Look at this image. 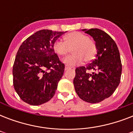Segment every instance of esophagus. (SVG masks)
<instances>
[{
	"label": "esophagus",
	"mask_w": 133,
	"mask_h": 133,
	"mask_svg": "<svg viewBox=\"0 0 133 133\" xmlns=\"http://www.w3.org/2000/svg\"><path fill=\"white\" fill-rule=\"evenodd\" d=\"M70 68H70V67L68 66V65H65V70H68V69H70ZM75 69V68H73Z\"/></svg>",
	"instance_id": "1"
}]
</instances>
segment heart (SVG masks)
Instances as JSON below:
<instances>
[{
    "mask_svg": "<svg viewBox=\"0 0 133 133\" xmlns=\"http://www.w3.org/2000/svg\"><path fill=\"white\" fill-rule=\"evenodd\" d=\"M53 50L58 56L65 57L72 51V55L64 60V63L68 65L80 64L85 61L90 62L95 58L97 53L95 43L85 34L75 32L64 36V42L58 40L53 45Z\"/></svg>",
    "mask_w": 133,
    "mask_h": 133,
    "instance_id": "b5f03b06",
    "label": "heart"
}]
</instances>
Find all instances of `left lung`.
Returning a JSON list of instances; mask_svg holds the SVG:
<instances>
[{
	"mask_svg": "<svg viewBox=\"0 0 133 133\" xmlns=\"http://www.w3.org/2000/svg\"><path fill=\"white\" fill-rule=\"evenodd\" d=\"M82 31L93 38L97 54L87 66L76 68L73 83L82 100L99 103L110 97L119 84L122 70L119 52L113 39L103 30L92 28Z\"/></svg>",
	"mask_w": 133,
	"mask_h": 133,
	"instance_id": "obj_1",
	"label": "left lung"
}]
</instances>
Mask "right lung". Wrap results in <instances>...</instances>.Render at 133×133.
I'll use <instances>...</instances> for the list:
<instances>
[{"instance_id":"right-lung-1","label":"right lung","mask_w":133,"mask_h":133,"mask_svg":"<svg viewBox=\"0 0 133 133\" xmlns=\"http://www.w3.org/2000/svg\"><path fill=\"white\" fill-rule=\"evenodd\" d=\"M65 32L39 30L20 46L13 66V83L25 103L41 105L55 94L65 65L54 52L53 45Z\"/></svg>"}]
</instances>
